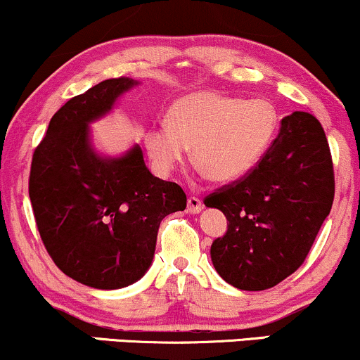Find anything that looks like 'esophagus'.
<instances>
[{"instance_id": "1", "label": "esophagus", "mask_w": 360, "mask_h": 360, "mask_svg": "<svg viewBox=\"0 0 360 360\" xmlns=\"http://www.w3.org/2000/svg\"><path fill=\"white\" fill-rule=\"evenodd\" d=\"M201 210H203V203H201V200H198V198H194V196L189 198V200H188V212L196 214V213H200Z\"/></svg>"}]
</instances>
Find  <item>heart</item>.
<instances>
[{
    "label": "heart",
    "instance_id": "b5f03b06",
    "mask_svg": "<svg viewBox=\"0 0 360 360\" xmlns=\"http://www.w3.org/2000/svg\"><path fill=\"white\" fill-rule=\"evenodd\" d=\"M278 128V113L266 100L201 91L181 98L167 125L148 128L146 147L152 166L166 176L193 147V159L208 179L233 183L257 166Z\"/></svg>",
    "mask_w": 360,
    "mask_h": 360
}]
</instances>
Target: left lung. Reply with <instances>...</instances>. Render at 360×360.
I'll return each instance as SVG.
<instances>
[{
    "label": "left lung",
    "mask_w": 360,
    "mask_h": 360,
    "mask_svg": "<svg viewBox=\"0 0 360 360\" xmlns=\"http://www.w3.org/2000/svg\"><path fill=\"white\" fill-rule=\"evenodd\" d=\"M335 176L320 122L295 111L249 174L205 198L229 230L212 245L218 274L243 291L269 289L307 259L332 210Z\"/></svg>",
    "instance_id": "left-lung-1"
}]
</instances>
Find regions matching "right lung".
Returning a JSON list of instances; mask_svg holds the SVG:
<instances>
[{
    "mask_svg": "<svg viewBox=\"0 0 360 360\" xmlns=\"http://www.w3.org/2000/svg\"><path fill=\"white\" fill-rule=\"evenodd\" d=\"M135 84L113 77L71 98L32 157L28 194L45 249L65 276L96 289L142 278L162 218L186 208L181 186L152 176L139 146L117 159L91 147L89 123Z\"/></svg>",
    "mask_w": 360,
    "mask_h": 360,
    "instance_id": "1",
    "label": "right lung"
}]
</instances>
